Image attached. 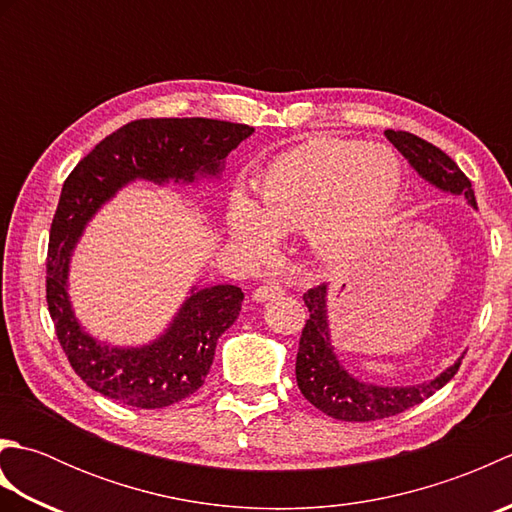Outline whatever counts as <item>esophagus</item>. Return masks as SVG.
<instances>
[{
	"label": "esophagus",
	"mask_w": 512,
	"mask_h": 512,
	"mask_svg": "<svg viewBox=\"0 0 512 512\" xmlns=\"http://www.w3.org/2000/svg\"><path fill=\"white\" fill-rule=\"evenodd\" d=\"M281 292H284V288H281L279 284H275V281H264L262 286H257V288H255V292H253V299H255L257 303H262V301H268V299H275V297H279Z\"/></svg>",
	"instance_id": "34e87169"
}]
</instances>
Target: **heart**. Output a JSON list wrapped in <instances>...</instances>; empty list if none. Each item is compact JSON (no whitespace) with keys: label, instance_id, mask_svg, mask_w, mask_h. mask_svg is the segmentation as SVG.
Wrapping results in <instances>:
<instances>
[{"label":"heart","instance_id":"heart-1","mask_svg":"<svg viewBox=\"0 0 512 512\" xmlns=\"http://www.w3.org/2000/svg\"><path fill=\"white\" fill-rule=\"evenodd\" d=\"M402 167L394 151L352 138H314L279 156L257 180V204L235 193L226 224L253 257L279 233L306 228L312 253L339 262L367 246L394 213Z\"/></svg>","mask_w":512,"mask_h":512}]
</instances>
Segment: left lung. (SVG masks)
<instances>
[{"mask_svg": "<svg viewBox=\"0 0 512 512\" xmlns=\"http://www.w3.org/2000/svg\"><path fill=\"white\" fill-rule=\"evenodd\" d=\"M385 136L433 187L453 195H464L466 202L477 206L471 180L442 149L409 132L387 129ZM303 301L308 306L310 319L303 325L299 339L295 367L297 385L306 400L323 411L325 416L343 422H372L396 416L409 407L420 405L422 400L436 394L458 374L462 358L429 383L411 387H380L363 383L347 372L334 354L328 323V286L321 284L310 288L303 295Z\"/></svg>", "mask_w": 512, "mask_h": 512, "instance_id": "obj_1", "label": "left lung"}]
</instances>
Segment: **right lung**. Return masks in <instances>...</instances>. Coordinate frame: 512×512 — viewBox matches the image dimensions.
<instances>
[{
    "label": "right lung",
    "instance_id": "obj_1",
    "mask_svg": "<svg viewBox=\"0 0 512 512\" xmlns=\"http://www.w3.org/2000/svg\"><path fill=\"white\" fill-rule=\"evenodd\" d=\"M253 132L248 125L213 118H140L103 138L65 178L50 226L46 301L65 356L94 391L138 409H162L189 398L204 385L217 339L239 317L244 292L228 284L193 288L154 343H99L83 332L68 299L70 255L85 224L127 182L217 176L224 158Z\"/></svg>",
    "mask_w": 512,
    "mask_h": 512
}]
</instances>
